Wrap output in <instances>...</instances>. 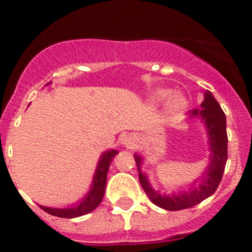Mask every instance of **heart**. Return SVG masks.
Masks as SVG:
<instances>
[{"label": "heart", "mask_w": 252, "mask_h": 252, "mask_svg": "<svg viewBox=\"0 0 252 252\" xmlns=\"http://www.w3.org/2000/svg\"><path fill=\"white\" fill-rule=\"evenodd\" d=\"M167 94H168L166 91L156 92L155 101H161V99H163L165 97H167L165 103L166 113L171 117L181 116L188 107L187 98H186L182 94H178V92L171 94L168 96H167Z\"/></svg>", "instance_id": "heart-1"}]
</instances>
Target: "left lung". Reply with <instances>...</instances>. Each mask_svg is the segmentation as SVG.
Masks as SVG:
<instances>
[{
    "instance_id": "obj_1",
    "label": "left lung",
    "mask_w": 252,
    "mask_h": 252,
    "mask_svg": "<svg viewBox=\"0 0 252 252\" xmlns=\"http://www.w3.org/2000/svg\"><path fill=\"white\" fill-rule=\"evenodd\" d=\"M201 107L202 108L192 109L191 116H199L206 122L212 155L211 165L208 170L203 173L201 185L198 187H193L189 192H182V193L171 194V196H160L150 187L145 176L141 175L140 156H134L139 171V181H140L144 192L154 204L166 211H181V209L197 206L217 191L223 177L224 168L228 160V134H226L225 114L209 91L204 92V101L202 102Z\"/></svg>"
}]
</instances>
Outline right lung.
I'll list each match as a JSON object with an SVG mask.
<instances>
[{
  "label": "right lung",
  "instance_id": "right-lung-1",
  "mask_svg": "<svg viewBox=\"0 0 252 252\" xmlns=\"http://www.w3.org/2000/svg\"><path fill=\"white\" fill-rule=\"evenodd\" d=\"M118 154V151L111 150L108 153H104L102 155L101 160L98 162L96 175L94 177V185H92L91 191L86 196V198L76 207V208L69 209H56V208H48V207H41L44 212L51 214V216L59 217V218H76V217L85 216L90 213L94 209H96L102 202V198L106 192V182H107V172H108L109 165L114 156Z\"/></svg>",
  "mask_w": 252,
  "mask_h": 252
}]
</instances>
